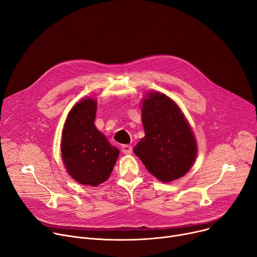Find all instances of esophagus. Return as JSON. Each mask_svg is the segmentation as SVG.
<instances>
[{"mask_svg":"<svg viewBox=\"0 0 257 257\" xmlns=\"http://www.w3.org/2000/svg\"><path fill=\"white\" fill-rule=\"evenodd\" d=\"M121 149H122V152L126 154V155H129V154L132 153V147L129 145H123Z\"/></svg>","mask_w":257,"mask_h":257,"instance_id":"esophagus-1","label":"esophagus"}]
</instances>
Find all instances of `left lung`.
<instances>
[{
    "label": "left lung",
    "mask_w": 257,
    "mask_h": 257,
    "mask_svg": "<svg viewBox=\"0 0 257 257\" xmlns=\"http://www.w3.org/2000/svg\"><path fill=\"white\" fill-rule=\"evenodd\" d=\"M143 101L145 138L133 152L161 182L182 178L195 160L197 146L185 115L164 94L151 93Z\"/></svg>",
    "instance_id": "left-lung-1"
}]
</instances>
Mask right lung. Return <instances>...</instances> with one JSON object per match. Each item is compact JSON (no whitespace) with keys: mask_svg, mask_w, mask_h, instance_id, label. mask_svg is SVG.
<instances>
[{"mask_svg":"<svg viewBox=\"0 0 257 257\" xmlns=\"http://www.w3.org/2000/svg\"><path fill=\"white\" fill-rule=\"evenodd\" d=\"M97 102L82 99L68 113L61 151L67 172L79 184L98 186L110 176L119 151L95 127Z\"/></svg>","mask_w":257,"mask_h":257,"instance_id":"add662e5","label":"right lung"}]
</instances>
